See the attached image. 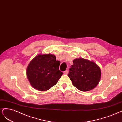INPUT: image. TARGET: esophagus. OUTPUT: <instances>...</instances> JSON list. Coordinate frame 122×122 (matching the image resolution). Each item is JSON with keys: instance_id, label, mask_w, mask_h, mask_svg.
I'll list each match as a JSON object with an SVG mask.
<instances>
[{"instance_id": "1", "label": "esophagus", "mask_w": 122, "mask_h": 122, "mask_svg": "<svg viewBox=\"0 0 122 122\" xmlns=\"http://www.w3.org/2000/svg\"><path fill=\"white\" fill-rule=\"evenodd\" d=\"M64 73L65 74H67L68 73V70H66L65 71H64Z\"/></svg>"}]
</instances>
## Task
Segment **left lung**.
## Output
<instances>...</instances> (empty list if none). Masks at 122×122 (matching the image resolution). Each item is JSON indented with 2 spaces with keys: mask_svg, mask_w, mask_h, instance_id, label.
I'll return each mask as SVG.
<instances>
[{
  "mask_svg": "<svg viewBox=\"0 0 122 122\" xmlns=\"http://www.w3.org/2000/svg\"><path fill=\"white\" fill-rule=\"evenodd\" d=\"M68 74L73 85L81 91L87 92L96 87L101 77V70L95 63L82 58L75 59Z\"/></svg>",
  "mask_w": 122,
  "mask_h": 122,
  "instance_id": "left-lung-1",
  "label": "left lung"
}]
</instances>
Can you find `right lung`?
<instances>
[{"label": "right lung", "mask_w": 122, "mask_h": 122, "mask_svg": "<svg viewBox=\"0 0 122 122\" xmlns=\"http://www.w3.org/2000/svg\"><path fill=\"white\" fill-rule=\"evenodd\" d=\"M60 61L52 54H40L30 62L27 76L30 84L39 91H46L55 85L63 74Z\"/></svg>", "instance_id": "right-lung-1"}]
</instances>
